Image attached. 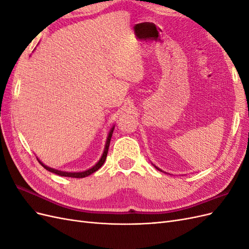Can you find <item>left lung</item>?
Returning <instances> with one entry per match:
<instances>
[{
  "instance_id": "8db88e82",
  "label": "left lung",
  "mask_w": 249,
  "mask_h": 249,
  "mask_svg": "<svg viewBox=\"0 0 249 249\" xmlns=\"http://www.w3.org/2000/svg\"><path fill=\"white\" fill-rule=\"evenodd\" d=\"M154 166H155V165H154ZM155 167H156V166H155ZM156 168H157V169H158V170H160V171H162V170H161V169H159V168H158V167H156Z\"/></svg>"
}]
</instances>
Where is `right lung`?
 <instances>
[{"mask_svg": "<svg viewBox=\"0 0 249 249\" xmlns=\"http://www.w3.org/2000/svg\"><path fill=\"white\" fill-rule=\"evenodd\" d=\"M113 130H114V126L112 127V129L110 130L109 132V135H108V138H107V141H106V145H105V149H104V153H103V156L100 159V161L97 162L93 167H91L88 170H85V171H82V172H66V171H60V170H57V169H54V168H51V167H48L44 165L42 162H40L38 159V162L42 165V166L46 168L48 171L50 172H53V173H56V175L58 176H61V177H69V178H85V177H88L91 175V173L95 172L96 170H99L102 165L105 163V161H106V158H107V154H108V149H109V145H110V140H111V137H112V134H113Z\"/></svg>", "mask_w": 249, "mask_h": 249, "instance_id": "1", "label": "right lung"}]
</instances>
